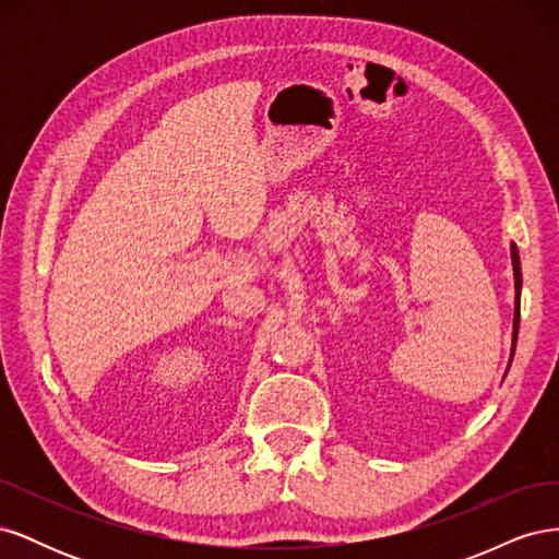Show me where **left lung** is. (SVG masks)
<instances>
[{
	"label": "left lung",
	"instance_id": "left-lung-1",
	"mask_svg": "<svg viewBox=\"0 0 559 559\" xmlns=\"http://www.w3.org/2000/svg\"><path fill=\"white\" fill-rule=\"evenodd\" d=\"M511 259H513V277H515V314H513V352H515V341H518V326H520V286H522V277H520V259H518V247H511Z\"/></svg>",
	"mask_w": 559,
	"mask_h": 559
}]
</instances>
